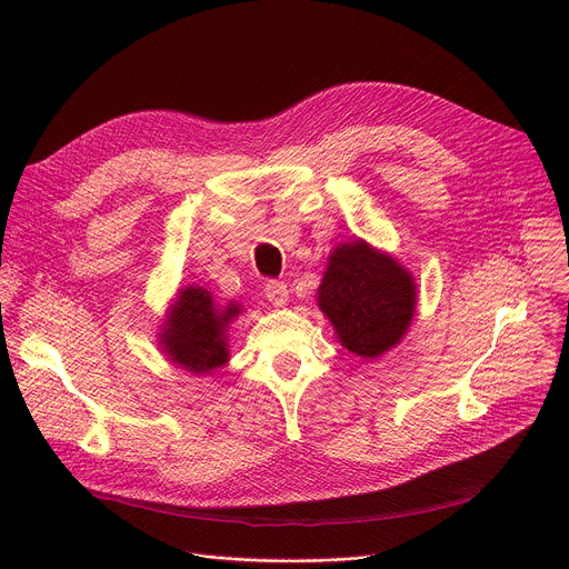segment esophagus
<instances>
[{"label":"esophagus","instance_id":"34e87169","mask_svg":"<svg viewBox=\"0 0 569 569\" xmlns=\"http://www.w3.org/2000/svg\"><path fill=\"white\" fill-rule=\"evenodd\" d=\"M266 297L272 306H283L288 301V286L283 281H277V279H270L266 281Z\"/></svg>","mask_w":569,"mask_h":569}]
</instances>
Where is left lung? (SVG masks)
Returning <instances> with one entry per match:
<instances>
[{"label": "left lung", "instance_id": "1", "mask_svg": "<svg viewBox=\"0 0 569 569\" xmlns=\"http://www.w3.org/2000/svg\"><path fill=\"white\" fill-rule=\"evenodd\" d=\"M317 295L340 342L360 358H378L408 331L417 288L391 257L356 240L333 250Z\"/></svg>", "mask_w": 569, "mask_h": 569}]
</instances>
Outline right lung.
<instances>
[{"mask_svg": "<svg viewBox=\"0 0 569 569\" xmlns=\"http://www.w3.org/2000/svg\"><path fill=\"white\" fill-rule=\"evenodd\" d=\"M240 308H218L204 288L189 286L171 310L161 345L173 362L193 373H209L227 362L224 329Z\"/></svg>", "mask_w": 569, "mask_h": 569, "instance_id": "obj_1", "label": "right lung"}]
</instances>
